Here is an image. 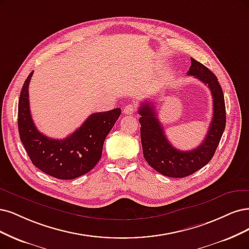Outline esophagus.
I'll use <instances>...</instances> for the list:
<instances>
[{
    "label": "esophagus",
    "instance_id": "1",
    "mask_svg": "<svg viewBox=\"0 0 249 249\" xmlns=\"http://www.w3.org/2000/svg\"><path fill=\"white\" fill-rule=\"evenodd\" d=\"M135 111H136V108H135V105H133V104H128L124 108V113L127 114V115H131V114L135 113Z\"/></svg>",
    "mask_w": 249,
    "mask_h": 249
}]
</instances>
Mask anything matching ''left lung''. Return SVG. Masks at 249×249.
Listing matches in <instances>:
<instances>
[{
	"label": "left lung",
	"instance_id": "obj_1",
	"mask_svg": "<svg viewBox=\"0 0 249 249\" xmlns=\"http://www.w3.org/2000/svg\"><path fill=\"white\" fill-rule=\"evenodd\" d=\"M192 66L187 75L195 76L208 85L213 100V117L204 141L190 151H181L172 146L157 117L154 102L144 101L140 108L141 143L144 159L161 175L183 178L206 166L213 158L226 127V105L217 77L207 67L191 58Z\"/></svg>",
	"mask_w": 249,
	"mask_h": 249
}]
</instances>
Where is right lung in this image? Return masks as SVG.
I'll return each mask as SVG.
<instances>
[{"label": "right lung", "mask_w": 249, "mask_h": 249, "mask_svg": "<svg viewBox=\"0 0 249 249\" xmlns=\"http://www.w3.org/2000/svg\"><path fill=\"white\" fill-rule=\"evenodd\" d=\"M30 73L18 101V132L32 162L42 172L57 179H75L89 173L102 157L104 141L119 115L121 108L92 113L82 125L64 139L40 133L34 124L29 103Z\"/></svg>", "instance_id": "add662e5"}]
</instances>
